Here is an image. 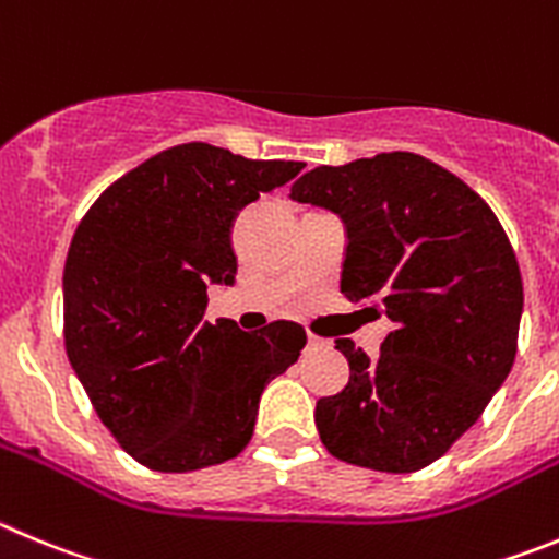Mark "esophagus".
Wrapping results in <instances>:
<instances>
[{
	"instance_id": "obj_1",
	"label": "esophagus",
	"mask_w": 559,
	"mask_h": 559,
	"mask_svg": "<svg viewBox=\"0 0 559 559\" xmlns=\"http://www.w3.org/2000/svg\"><path fill=\"white\" fill-rule=\"evenodd\" d=\"M306 342H309V345H306L309 350H320V348H325V345H329V342L320 340V336H314V334H309V340H306Z\"/></svg>"
}]
</instances>
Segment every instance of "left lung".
I'll use <instances>...</instances> for the list:
<instances>
[{"label": "left lung", "mask_w": 559, "mask_h": 559, "mask_svg": "<svg viewBox=\"0 0 559 559\" xmlns=\"http://www.w3.org/2000/svg\"><path fill=\"white\" fill-rule=\"evenodd\" d=\"M289 198L342 219V295L392 320L376 359L336 340L350 379L317 401L320 440L381 474L431 465L515 361L524 284L504 228L471 186L415 153L317 167Z\"/></svg>", "instance_id": "left-lung-1"}]
</instances>
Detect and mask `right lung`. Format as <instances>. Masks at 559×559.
Returning a JSON list of instances; mask_svg holds the SVG:
<instances>
[{
	"instance_id": "1",
	"label": "right lung",
	"mask_w": 559,
	"mask_h": 559,
	"mask_svg": "<svg viewBox=\"0 0 559 559\" xmlns=\"http://www.w3.org/2000/svg\"><path fill=\"white\" fill-rule=\"evenodd\" d=\"M304 160H250L214 144L164 150L108 186L63 267V340L117 442L164 474L234 460L264 386L306 345L298 323L242 331L205 320L209 286L236 281L239 211Z\"/></svg>"
}]
</instances>
